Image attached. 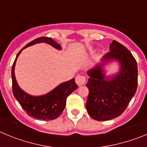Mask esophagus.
<instances>
[{
    "label": "esophagus",
    "mask_w": 147,
    "mask_h": 147,
    "mask_svg": "<svg viewBox=\"0 0 147 147\" xmlns=\"http://www.w3.org/2000/svg\"><path fill=\"white\" fill-rule=\"evenodd\" d=\"M85 77L81 75H78L76 76V83L77 84L78 86H82L85 84Z\"/></svg>",
    "instance_id": "1"
}]
</instances>
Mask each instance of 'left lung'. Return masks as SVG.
I'll list each match as a JSON object with an SVG mask.
<instances>
[{
  "label": "left lung",
  "instance_id": "obj_1",
  "mask_svg": "<svg viewBox=\"0 0 147 147\" xmlns=\"http://www.w3.org/2000/svg\"><path fill=\"white\" fill-rule=\"evenodd\" d=\"M117 62V72L107 75L106 66ZM89 90L86 110L97 121H108L123 113L134 96L138 86V66L131 52L124 45L113 41L110 52L88 71Z\"/></svg>",
  "mask_w": 147,
  "mask_h": 147
}]
</instances>
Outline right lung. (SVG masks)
Returning a JSON list of instances; mask_svg holds the SVG:
<instances>
[{
	"instance_id": "obj_1",
	"label": "right lung",
	"mask_w": 147,
	"mask_h": 147,
	"mask_svg": "<svg viewBox=\"0 0 147 147\" xmlns=\"http://www.w3.org/2000/svg\"><path fill=\"white\" fill-rule=\"evenodd\" d=\"M41 42L49 44L57 50H62L61 45L51 37H39L27 44L17 54L11 67L12 91L15 98L28 115L37 119L50 121L56 119L61 115L65 107L66 98L72 92L74 91L78 86L75 82V79L73 78L69 81L60 83L49 93L40 96L30 95L20 88L15 74V65L18 57L24 49Z\"/></svg>"
}]
</instances>
